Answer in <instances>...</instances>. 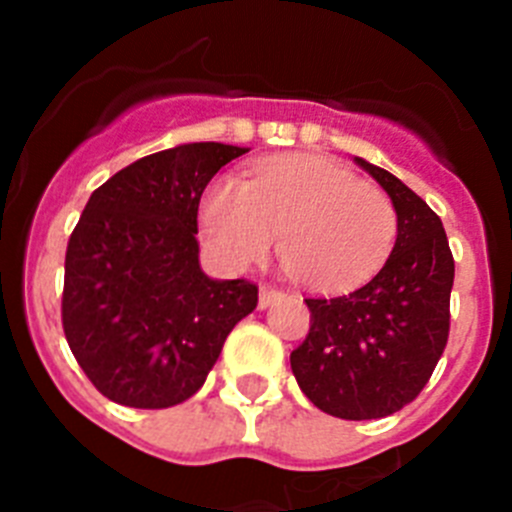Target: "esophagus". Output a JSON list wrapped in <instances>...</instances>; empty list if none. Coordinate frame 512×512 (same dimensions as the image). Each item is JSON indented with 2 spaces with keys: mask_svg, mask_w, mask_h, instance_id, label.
Listing matches in <instances>:
<instances>
[{
  "mask_svg": "<svg viewBox=\"0 0 512 512\" xmlns=\"http://www.w3.org/2000/svg\"><path fill=\"white\" fill-rule=\"evenodd\" d=\"M284 292L279 287H271V284H261L259 289V307H269L271 302H277Z\"/></svg>",
  "mask_w": 512,
  "mask_h": 512,
  "instance_id": "1",
  "label": "esophagus"
}]
</instances>
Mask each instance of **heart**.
<instances>
[{
    "label": "heart",
    "mask_w": 512,
    "mask_h": 512,
    "mask_svg": "<svg viewBox=\"0 0 512 512\" xmlns=\"http://www.w3.org/2000/svg\"><path fill=\"white\" fill-rule=\"evenodd\" d=\"M200 223L210 251L230 269L264 261L284 233L292 277L323 295L377 277L397 241L390 194L315 153L264 158L251 182L215 179L202 197Z\"/></svg>",
    "instance_id": "1"
}]
</instances>
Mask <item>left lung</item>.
Segmentation results:
<instances>
[{
	"instance_id": "left-lung-1",
	"label": "left lung",
	"mask_w": 512,
	"mask_h": 512,
	"mask_svg": "<svg viewBox=\"0 0 512 512\" xmlns=\"http://www.w3.org/2000/svg\"><path fill=\"white\" fill-rule=\"evenodd\" d=\"M397 210V241L372 282L341 297H307L310 330L289 364L323 413L374 420L420 395L451 325L454 256L441 217L390 171L356 158Z\"/></svg>"
}]
</instances>
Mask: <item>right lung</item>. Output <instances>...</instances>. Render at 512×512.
I'll return each mask as SVG.
<instances>
[{"label":"right lung","instance_id":"1","mask_svg":"<svg viewBox=\"0 0 512 512\" xmlns=\"http://www.w3.org/2000/svg\"><path fill=\"white\" fill-rule=\"evenodd\" d=\"M246 148L187 143L140 158L94 189L66 248L61 323L89 382L125 408L161 410L205 384L238 320L248 279L200 269L205 187Z\"/></svg>","mask_w":512,"mask_h":512}]
</instances>
